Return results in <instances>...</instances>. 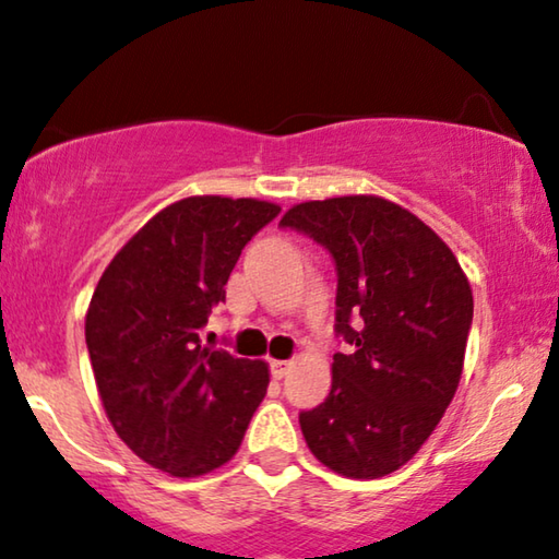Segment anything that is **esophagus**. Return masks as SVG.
I'll return each instance as SVG.
<instances>
[{
  "mask_svg": "<svg viewBox=\"0 0 559 559\" xmlns=\"http://www.w3.org/2000/svg\"><path fill=\"white\" fill-rule=\"evenodd\" d=\"M288 370H292V360H271V376L275 381H281Z\"/></svg>",
  "mask_w": 559,
  "mask_h": 559,
  "instance_id": "esophagus-1",
  "label": "esophagus"
}]
</instances>
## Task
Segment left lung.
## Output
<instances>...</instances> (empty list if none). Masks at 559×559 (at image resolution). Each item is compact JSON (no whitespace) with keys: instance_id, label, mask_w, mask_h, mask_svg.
I'll return each mask as SVG.
<instances>
[{"instance_id":"left-lung-1","label":"left lung","mask_w":559,"mask_h":559,"mask_svg":"<svg viewBox=\"0 0 559 559\" xmlns=\"http://www.w3.org/2000/svg\"><path fill=\"white\" fill-rule=\"evenodd\" d=\"M337 271L332 391L299 424L319 463L381 478L440 424L463 373L473 292L452 250L412 212L378 197L296 204L281 219Z\"/></svg>"}]
</instances>
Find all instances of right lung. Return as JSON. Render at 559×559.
<instances>
[{"instance_id": "1", "label": "right lung", "mask_w": 559, "mask_h": 559, "mask_svg": "<svg viewBox=\"0 0 559 559\" xmlns=\"http://www.w3.org/2000/svg\"><path fill=\"white\" fill-rule=\"evenodd\" d=\"M281 214L258 199L191 197L155 214L102 273L86 347L104 412L147 465L193 478L225 465L267 389L263 360L202 347L245 245Z\"/></svg>"}]
</instances>
